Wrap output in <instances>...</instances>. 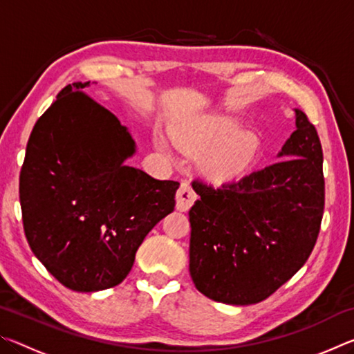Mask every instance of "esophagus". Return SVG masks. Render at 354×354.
<instances>
[{
    "label": "esophagus",
    "instance_id": "obj_1",
    "mask_svg": "<svg viewBox=\"0 0 354 354\" xmlns=\"http://www.w3.org/2000/svg\"><path fill=\"white\" fill-rule=\"evenodd\" d=\"M196 200V192L194 190V187L187 183L184 181L181 184V187L178 189V194H176V207L179 211H189L190 206L194 205Z\"/></svg>",
    "mask_w": 354,
    "mask_h": 354
}]
</instances>
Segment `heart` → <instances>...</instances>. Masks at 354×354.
<instances>
[{
  "label": "heart",
  "mask_w": 354,
  "mask_h": 354,
  "mask_svg": "<svg viewBox=\"0 0 354 354\" xmlns=\"http://www.w3.org/2000/svg\"><path fill=\"white\" fill-rule=\"evenodd\" d=\"M239 123L230 117H209L181 134V142L203 154V167L218 181L231 179L248 169L254 159L257 140L253 134L239 133ZM164 147L162 139L158 140Z\"/></svg>",
  "instance_id": "b5f03b06"
}]
</instances>
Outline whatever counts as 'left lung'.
Masks as SVG:
<instances>
[{"mask_svg": "<svg viewBox=\"0 0 354 354\" xmlns=\"http://www.w3.org/2000/svg\"><path fill=\"white\" fill-rule=\"evenodd\" d=\"M284 159L220 187L194 179L190 277L203 295L254 304L287 283L313 253L325 207L323 151L317 129L297 111Z\"/></svg>", "mask_w": 354, "mask_h": 354, "instance_id": "left-lung-1", "label": "left lung"}]
</instances>
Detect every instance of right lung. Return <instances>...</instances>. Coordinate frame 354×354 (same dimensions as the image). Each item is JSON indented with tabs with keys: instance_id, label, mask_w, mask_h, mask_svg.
<instances>
[{
	"instance_id": "1",
	"label": "right lung",
	"mask_w": 354,
	"mask_h": 354,
	"mask_svg": "<svg viewBox=\"0 0 354 354\" xmlns=\"http://www.w3.org/2000/svg\"><path fill=\"white\" fill-rule=\"evenodd\" d=\"M73 82L34 124L20 171L29 247L75 292L128 277L143 239L175 209L176 181L124 164L134 140L118 118Z\"/></svg>"
}]
</instances>
